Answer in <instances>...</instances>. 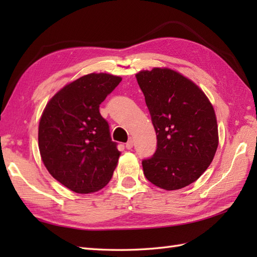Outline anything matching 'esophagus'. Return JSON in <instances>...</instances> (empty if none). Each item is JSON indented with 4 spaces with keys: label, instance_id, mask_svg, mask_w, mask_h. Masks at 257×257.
<instances>
[{
    "label": "esophagus",
    "instance_id": "esophagus-1",
    "mask_svg": "<svg viewBox=\"0 0 257 257\" xmlns=\"http://www.w3.org/2000/svg\"><path fill=\"white\" fill-rule=\"evenodd\" d=\"M133 147H134V140L133 139H129L127 141V144H125V148H127L128 150H130V149H133Z\"/></svg>",
    "mask_w": 257,
    "mask_h": 257
}]
</instances>
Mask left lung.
Listing matches in <instances>:
<instances>
[{
	"mask_svg": "<svg viewBox=\"0 0 257 257\" xmlns=\"http://www.w3.org/2000/svg\"><path fill=\"white\" fill-rule=\"evenodd\" d=\"M136 78L157 135V150L143 160L145 177L165 190L196 181L219 146L214 109L192 80L170 68L141 70Z\"/></svg>",
	"mask_w": 257,
	"mask_h": 257,
	"instance_id": "8db88e82",
	"label": "left lung"
}]
</instances>
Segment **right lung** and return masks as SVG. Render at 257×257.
Segmentation results:
<instances>
[{"mask_svg":"<svg viewBox=\"0 0 257 257\" xmlns=\"http://www.w3.org/2000/svg\"><path fill=\"white\" fill-rule=\"evenodd\" d=\"M121 77L88 74L48 101L38 125V148L54 179L76 193H91L110 181L120 151L99 105Z\"/></svg>","mask_w":257,"mask_h":257,"instance_id":"1","label":"right lung"}]
</instances>
